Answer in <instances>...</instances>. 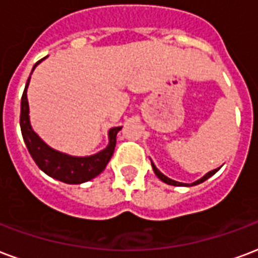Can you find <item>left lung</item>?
<instances>
[{
  "mask_svg": "<svg viewBox=\"0 0 258 258\" xmlns=\"http://www.w3.org/2000/svg\"><path fill=\"white\" fill-rule=\"evenodd\" d=\"M152 161V160H150ZM152 167H153V171L154 173L157 175V177L160 179V180H163L164 183H167V184H171V186H186V187H190V186H196V184H200V183L202 182H205L207 179H209V177L212 176V175H215V173L217 172V169H213V171H211V172H208L207 175H204V176L201 177V179H198V180H196V182H192V183H182V182H176V180H173V179H169L168 176H165L164 173H161L160 171L157 169V167L154 165L153 161H152Z\"/></svg>",
  "mask_w": 258,
  "mask_h": 258,
  "instance_id": "obj_1",
  "label": "left lung"
}]
</instances>
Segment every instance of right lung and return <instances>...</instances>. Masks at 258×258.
I'll list each match as a JSON object with an SVG mask.
<instances>
[{"mask_svg":"<svg viewBox=\"0 0 258 258\" xmlns=\"http://www.w3.org/2000/svg\"><path fill=\"white\" fill-rule=\"evenodd\" d=\"M45 60V58H42ZM39 60L34 66L35 67L41 62ZM31 71V74H32ZM31 75L28 78L26 83V89L23 91L22 106H20V128H22V135L24 139V144L27 146L28 152L34 158L39 169L49 175L53 179H57L60 182L68 183V184H81V183L89 182L95 176H98L109 163L110 157L114 152L116 146V135L119 133L121 127H113L108 133V146L101 150L98 153L91 154V156H85V157H76V156H70V154L58 152L56 149L50 148L46 142H43L39 135L32 130L31 123H30V108H28L27 100V89L30 85Z\"/></svg>","mask_w":258,"mask_h":258,"instance_id":"obj_1","label":"right lung"}]
</instances>
